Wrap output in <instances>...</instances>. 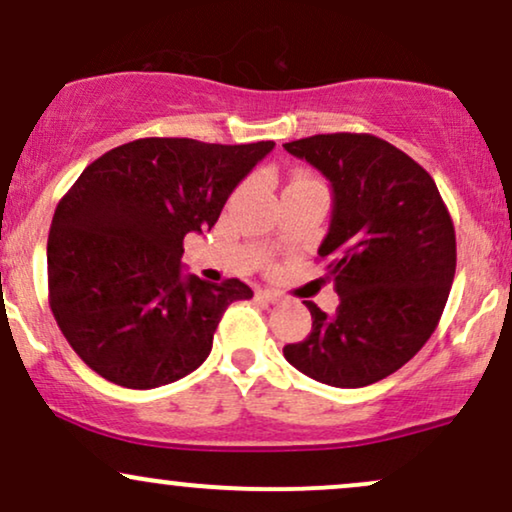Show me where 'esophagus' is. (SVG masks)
I'll return each mask as SVG.
<instances>
[{"mask_svg":"<svg viewBox=\"0 0 512 512\" xmlns=\"http://www.w3.org/2000/svg\"><path fill=\"white\" fill-rule=\"evenodd\" d=\"M256 297L263 299V302H270V304H280L282 302V294L275 292V290H258Z\"/></svg>","mask_w":512,"mask_h":512,"instance_id":"esophagus-1","label":"esophagus"}]
</instances>
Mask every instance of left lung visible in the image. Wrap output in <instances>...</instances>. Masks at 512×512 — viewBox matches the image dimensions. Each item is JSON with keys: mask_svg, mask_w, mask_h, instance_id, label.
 Listing matches in <instances>:
<instances>
[{"mask_svg": "<svg viewBox=\"0 0 512 512\" xmlns=\"http://www.w3.org/2000/svg\"><path fill=\"white\" fill-rule=\"evenodd\" d=\"M333 186L318 256L340 304L309 306L311 333L285 359L314 381L364 388L405 366L431 338L455 278V227L419 162L371 134H318L285 143Z\"/></svg>", "mask_w": 512, "mask_h": 512, "instance_id": "obj_1", "label": "left lung"}]
</instances>
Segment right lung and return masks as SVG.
Instances as JSON below:
<instances>
[{"mask_svg": "<svg viewBox=\"0 0 512 512\" xmlns=\"http://www.w3.org/2000/svg\"><path fill=\"white\" fill-rule=\"evenodd\" d=\"M273 141L222 146L138 138L90 162L54 210L50 309L95 374L158 388L198 369L222 314L249 285L182 273L184 237L210 230Z\"/></svg>", "mask_w": 512, "mask_h": 512, "instance_id": "add662e5", "label": "right lung"}]
</instances>
